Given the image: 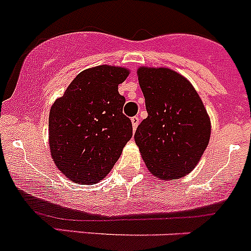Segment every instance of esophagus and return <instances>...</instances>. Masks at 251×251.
<instances>
[{
	"label": "esophagus",
	"instance_id": "esophagus-1",
	"mask_svg": "<svg viewBox=\"0 0 251 251\" xmlns=\"http://www.w3.org/2000/svg\"><path fill=\"white\" fill-rule=\"evenodd\" d=\"M139 122H141V119H139V117H133L132 118V126H133V129H137V127H138V124H139Z\"/></svg>",
	"mask_w": 251,
	"mask_h": 251
}]
</instances>
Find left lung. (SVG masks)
Instances as JSON below:
<instances>
[{
    "label": "left lung",
    "mask_w": 251,
    "mask_h": 251,
    "mask_svg": "<svg viewBox=\"0 0 251 251\" xmlns=\"http://www.w3.org/2000/svg\"><path fill=\"white\" fill-rule=\"evenodd\" d=\"M138 80L148 117L134 139L153 176L178 179L201 160L210 139V119L187 78L169 68L141 67Z\"/></svg>",
    "instance_id": "1"
}]
</instances>
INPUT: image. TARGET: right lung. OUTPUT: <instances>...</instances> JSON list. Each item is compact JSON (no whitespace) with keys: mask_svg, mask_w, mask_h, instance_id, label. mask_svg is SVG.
Instances as JSON below:
<instances>
[{"mask_svg":"<svg viewBox=\"0 0 251 251\" xmlns=\"http://www.w3.org/2000/svg\"><path fill=\"white\" fill-rule=\"evenodd\" d=\"M129 72L98 66L80 72L50 112V148L64 176L79 184L102 180L133 135L118 92Z\"/></svg>","mask_w":251,"mask_h":251,"instance_id":"1","label":"right lung"}]
</instances>
